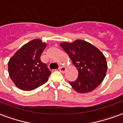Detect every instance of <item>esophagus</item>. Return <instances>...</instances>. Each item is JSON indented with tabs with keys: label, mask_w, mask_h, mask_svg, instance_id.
I'll use <instances>...</instances> for the list:
<instances>
[{
	"label": "esophagus",
	"mask_w": 123,
	"mask_h": 123,
	"mask_svg": "<svg viewBox=\"0 0 123 123\" xmlns=\"http://www.w3.org/2000/svg\"><path fill=\"white\" fill-rule=\"evenodd\" d=\"M59 70H60V72L65 73V70H66V68H65V67H63V66H62V67H60V68H59Z\"/></svg>",
	"instance_id": "1"
}]
</instances>
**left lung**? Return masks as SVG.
I'll use <instances>...</instances> for the list:
<instances>
[{"label": "left lung", "instance_id": "1", "mask_svg": "<svg viewBox=\"0 0 123 123\" xmlns=\"http://www.w3.org/2000/svg\"><path fill=\"white\" fill-rule=\"evenodd\" d=\"M60 46L79 72L77 79L69 82L73 88L79 93H87L97 88L104 79L107 69L106 59L102 52L82 40L62 43Z\"/></svg>", "mask_w": 123, "mask_h": 123}]
</instances>
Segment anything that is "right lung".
Here are the masks:
<instances>
[{
  "mask_svg": "<svg viewBox=\"0 0 123 123\" xmlns=\"http://www.w3.org/2000/svg\"><path fill=\"white\" fill-rule=\"evenodd\" d=\"M46 44L34 39L24 44L8 62L9 75L19 89L29 91L44 85L51 71L41 61V55Z\"/></svg>",
  "mask_w": 123,
  "mask_h": 123,
  "instance_id": "obj_1",
  "label": "right lung"
}]
</instances>
